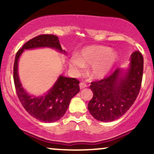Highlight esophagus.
<instances>
[{
  "label": "esophagus",
  "instance_id": "obj_1",
  "mask_svg": "<svg viewBox=\"0 0 154 154\" xmlns=\"http://www.w3.org/2000/svg\"><path fill=\"white\" fill-rule=\"evenodd\" d=\"M86 87H87V85H86L85 82H81L80 84H79V88H80V90H82L83 88Z\"/></svg>",
  "mask_w": 154,
  "mask_h": 154
}]
</instances>
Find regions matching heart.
<instances>
[{"label": "heart", "instance_id": "heart-1", "mask_svg": "<svg viewBox=\"0 0 154 154\" xmlns=\"http://www.w3.org/2000/svg\"><path fill=\"white\" fill-rule=\"evenodd\" d=\"M118 60V54L109 48L91 45L84 48L79 56H74L69 62L70 69L79 74L85 66H91L90 74L95 79H100L111 71Z\"/></svg>", "mask_w": 154, "mask_h": 154}]
</instances>
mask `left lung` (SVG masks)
<instances>
[{
    "mask_svg": "<svg viewBox=\"0 0 154 154\" xmlns=\"http://www.w3.org/2000/svg\"><path fill=\"white\" fill-rule=\"evenodd\" d=\"M143 72V58L139 51L131 54L126 69H117L106 78L91 82L93 98L88 110L95 119L112 122L123 116L138 95Z\"/></svg>",
    "mask_w": 154,
    "mask_h": 154,
    "instance_id": "left-lung-1",
    "label": "left lung"
}]
</instances>
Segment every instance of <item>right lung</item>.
I'll list each match as a JSON object with an SVG mask.
<instances>
[{"instance_id":"obj_1","label":"right lung","mask_w":154,"mask_h":154,"mask_svg":"<svg viewBox=\"0 0 154 154\" xmlns=\"http://www.w3.org/2000/svg\"><path fill=\"white\" fill-rule=\"evenodd\" d=\"M48 48L66 55L61 48L59 38L54 35H40L31 39L23 45L16 54L14 64V80L16 91L21 103L25 110L35 119L51 123L63 117L71 99L79 92V82L75 78L59 75L54 85L41 95L29 94L23 88L19 79V60L25 50Z\"/></svg>"}]
</instances>
